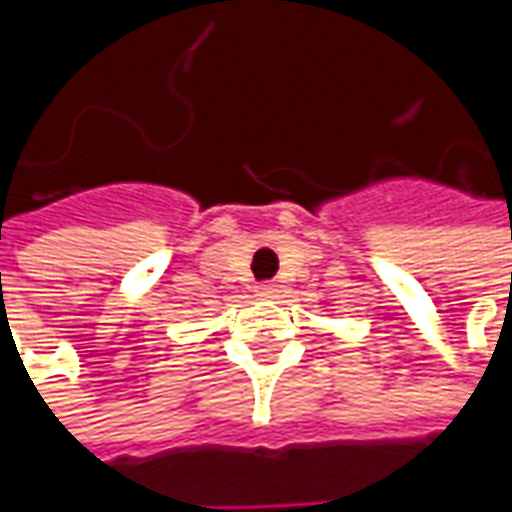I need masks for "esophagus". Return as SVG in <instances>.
Segmentation results:
<instances>
[{
	"mask_svg": "<svg viewBox=\"0 0 512 512\" xmlns=\"http://www.w3.org/2000/svg\"><path fill=\"white\" fill-rule=\"evenodd\" d=\"M278 292H281V289L275 284H270V281L256 286V297H262V300H273V297H278Z\"/></svg>",
	"mask_w": 512,
	"mask_h": 512,
	"instance_id": "obj_1",
	"label": "esophagus"
}]
</instances>
